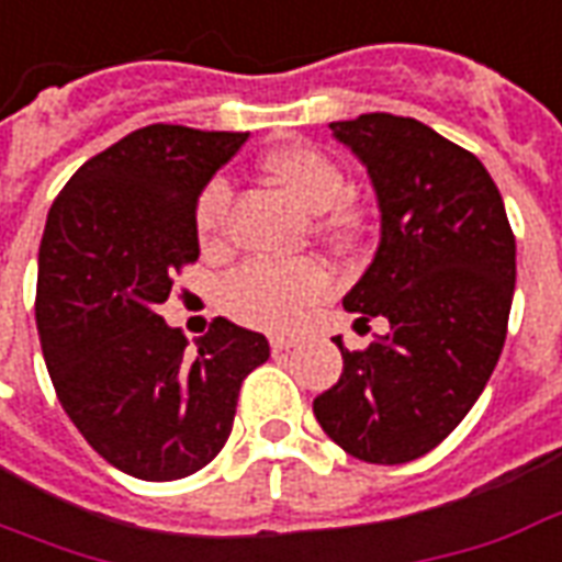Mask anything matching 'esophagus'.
Returning a JSON list of instances; mask_svg holds the SVG:
<instances>
[{
  "instance_id": "1",
  "label": "esophagus",
  "mask_w": 562,
  "mask_h": 562,
  "mask_svg": "<svg viewBox=\"0 0 562 562\" xmlns=\"http://www.w3.org/2000/svg\"><path fill=\"white\" fill-rule=\"evenodd\" d=\"M297 339H289V336H270V351L273 355H282V351H292Z\"/></svg>"
}]
</instances>
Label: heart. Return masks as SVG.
I'll use <instances>...</instances> for the list:
<instances>
[{
	"instance_id": "obj_1",
	"label": "heart",
	"mask_w": 562,
	"mask_h": 562,
	"mask_svg": "<svg viewBox=\"0 0 562 562\" xmlns=\"http://www.w3.org/2000/svg\"><path fill=\"white\" fill-rule=\"evenodd\" d=\"M265 169L277 178L306 211L324 214V235L351 238L360 226L357 207L342 202V169L313 145H285L265 157ZM232 187L226 178H211L196 199V235L202 247H214L226 228ZM330 292V273L318 261H270L249 259L223 282V306L238 322L285 330L303 318V313Z\"/></svg>"
}]
</instances>
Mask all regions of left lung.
Returning a JSON list of instances; mask_svg holds the SVG:
<instances>
[{"instance_id":"left-lung-1","label":"left lung","mask_w":562,"mask_h":562,"mask_svg":"<svg viewBox=\"0 0 562 562\" xmlns=\"http://www.w3.org/2000/svg\"><path fill=\"white\" fill-rule=\"evenodd\" d=\"M330 131L366 166L381 211L375 259L342 303L390 330L360 351L334 336L342 375L313 411L348 456L405 464L435 450L492 378L515 235L485 166L417 119L366 112Z\"/></svg>"}]
</instances>
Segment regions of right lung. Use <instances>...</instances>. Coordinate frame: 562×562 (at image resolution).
<instances>
[{
  "label": "right lung",
  "instance_id": "1",
  "mask_svg": "<svg viewBox=\"0 0 562 562\" xmlns=\"http://www.w3.org/2000/svg\"><path fill=\"white\" fill-rule=\"evenodd\" d=\"M247 133L148 124L61 187L37 249L35 318L61 408L91 450L136 480L205 468L228 440L268 339L214 318L190 348L157 315L199 259L196 199Z\"/></svg>",
  "mask_w": 562,
  "mask_h": 562
}]
</instances>
